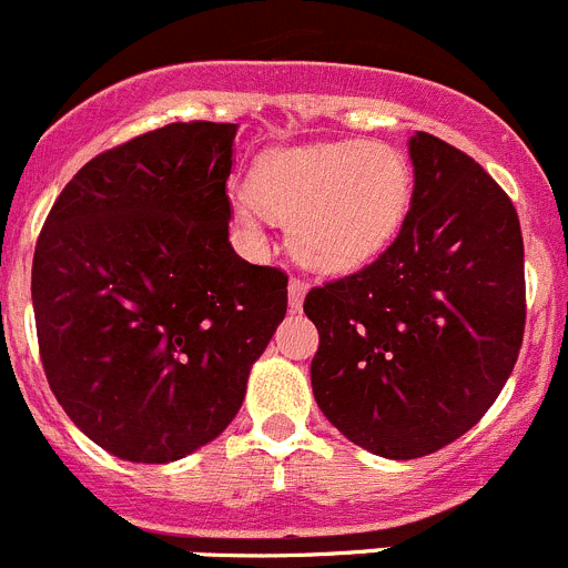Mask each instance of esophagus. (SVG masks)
I'll use <instances>...</instances> for the list:
<instances>
[{"mask_svg":"<svg viewBox=\"0 0 568 568\" xmlns=\"http://www.w3.org/2000/svg\"><path fill=\"white\" fill-rule=\"evenodd\" d=\"M305 283L303 280H291L288 283V308L291 311H300L303 308V300H305Z\"/></svg>","mask_w":568,"mask_h":568,"instance_id":"obj_1","label":"esophagus"}]
</instances>
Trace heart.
I'll list each match as a JSON object with an SVG mask.
<instances>
[{
  "label": "heart",
  "mask_w": 568,
  "mask_h": 568,
  "mask_svg": "<svg viewBox=\"0 0 568 568\" xmlns=\"http://www.w3.org/2000/svg\"><path fill=\"white\" fill-rule=\"evenodd\" d=\"M413 201V170L390 144H311L265 152L234 217L257 234L263 217L288 221L294 257L314 272L345 274L390 246Z\"/></svg>",
  "instance_id": "obj_1"
}]
</instances>
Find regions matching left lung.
<instances>
[{
  "label": "left lung",
  "mask_w": 568,
  "mask_h": 568,
  "mask_svg": "<svg viewBox=\"0 0 568 568\" xmlns=\"http://www.w3.org/2000/svg\"><path fill=\"white\" fill-rule=\"evenodd\" d=\"M413 201L362 272L311 288V387L347 442L407 462L462 438L524 342V237L507 192L442 138L407 141Z\"/></svg>",
  "instance_id": "obj_1"
}]
</instances>
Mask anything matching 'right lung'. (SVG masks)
<instances>
[{
  "label": "right lung",
  "mask_w": 568,
  "mask_h": 568,
  "mask_svg": "<svg viewBox=\"0 0 568 568\" xmlns=\"http://www.w3.org/2000/svg\"><path fill=\"white\" fill-rule=\"evenodd\" d=\"M237 124H170L81 166L33 254L50 390L121 462L170 464L237 416L288 277L229 243Z\"/></svg>",
  "instance_id": "add662e5"
}]
</instances>
